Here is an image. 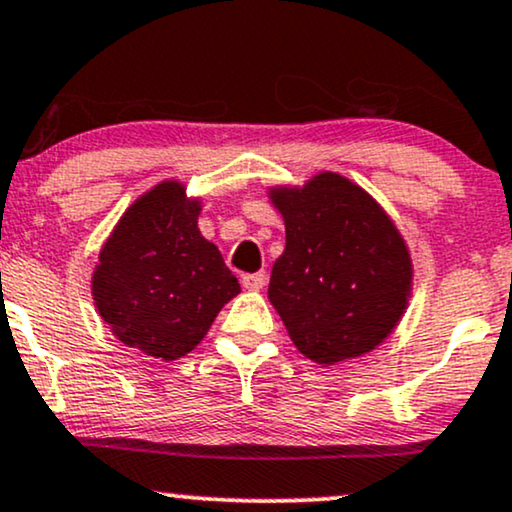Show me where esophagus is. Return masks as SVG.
<instances>
[{
  "label": "esophagus",
  "instance_id": "esophagus-1",
  "mask_svg": "<svg viewBox=\"0 0 512 512\" xmlns=\"http://www.w3.org/2000/svg\"><path fill=\"white\" fill-rule=\"evenodd\" d=\"M266 273H254V275H244L242 277V285L244 289H251V292H258V289H263V285H266Z\"/></svg>",
  "mask_w": 512,
  "mask_h": 512
}]
</instances>
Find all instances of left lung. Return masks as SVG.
<instances>
[{
    "mask_svg": "<svg viewBox=\"0 0 512 512\" xmlns=\"http://www.w3.org/2000/svg\"><path fill=\"white\" fill-rule=\"evenodd\" d=\"M287 244L268 299L289 339L320 365L375 351L413 296V258L380 201L332 170L266 189Z\"/></svg>",
    "mask_w": 512,
    "mask_h": 512,
    "instance_id": "8db88e82",
    "label": "left lung"
}]
</instances>
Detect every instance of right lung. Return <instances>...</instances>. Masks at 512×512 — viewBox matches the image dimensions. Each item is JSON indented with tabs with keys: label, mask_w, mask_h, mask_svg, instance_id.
<instances>
[{
	"label": "right lung",
	"mask_w": 512,
	"mask_h": 512,
	"mask_svg": "<svg viewBox=\"0 0 512 512\" xmlns=\"http://www.w3.org/2000/svg\"><path fill=\"white\" fill-rule=\"evenodd\" d=\"M204 199L161 180L113 225L92 270V299L118 342L161 361L187 356L242 292L218 246L201 235Z\"/></svg>",
	"instance_id": "1"
}]
</instances>
